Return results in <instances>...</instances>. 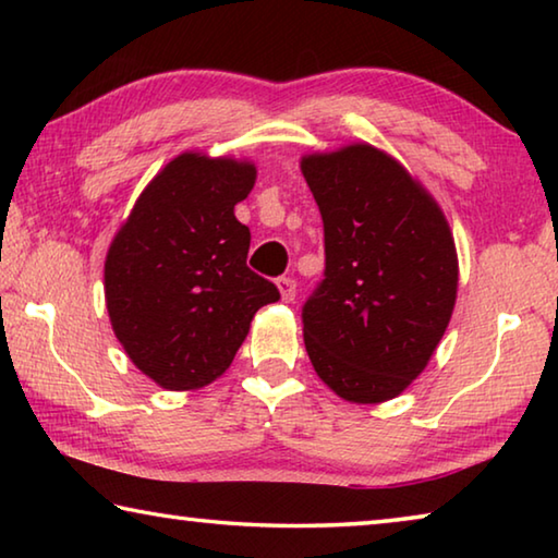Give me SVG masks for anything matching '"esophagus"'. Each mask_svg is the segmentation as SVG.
Wrapping results in <instances>:
<instances>
[{
	"label": "esophagus",
	"mask_w": 558,
	"mask_h": 558,
	"mask_svg": "<svg viewBox=\"0 0 558 558\" xmlns=\"http://www.w3.org/2000/svg\"><path fill=\"white\" fill-rule=\"evenodd\" d=\"M278 290H280V298L286 302L295 300V292H298V282L292 278H278Z\"/></svg>",
	"instance_id": "obj_1"
}]
</instances>
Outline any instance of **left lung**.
I'll return each instance as SVG.
<instances>
[{
	"mask_svg": "<svg viewBox=\"0 0 558 558\" xmlns=\"http://www.w3.org/2000/svg\"><path fill=\"white\" fill-rule=\"evenodd\" d=\"M325 223V280L302 307L315 372L352 403L396 399L426 369L458 298L446 214L384 149L300 159Z\"/></svg>",
	"mask_w": 558,
	"mask_h": 558,
	"instance_id": "obj_1",
	"label": "left lung"
}]
</instances>
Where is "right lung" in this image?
<instances>
[{
    "label": "right lung",
    "instance_id": "obj_1",
    "mask_svg": "<svg viewBox=\"0 0 558 558\" xmlns=\"http://www.w3.org/2000/svg\"><path fill=\"white\" fill-rule=\"evenodd\" d=\"M248 159L182 153L137 196L106 256V305L130 362L169 391L229 369L278 288L245 266L251 231L233 206L256 184Z\"/></svg>",
    "mask_w": 558,
    "mask_h": 558
}]
</instances>
